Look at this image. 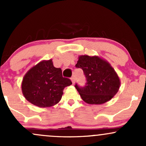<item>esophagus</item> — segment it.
I'll return each mask as SVG.
<instances>
[{"label":"esophagus","instance_id":"34e87169","mask_svg":"<svg viewBox=\"0 0 146 146\" xmlns=\"http://www.w3.org/2000/svg\"><path fill=\"white\" fill-rule=\"evenodd\" d=\"M71 81H72V82H73V84L75 83V76H72L71 77Z\"/></svg>","mask_w":146,"mask_h":146}]
</instances>
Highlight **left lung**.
<instances>
[{"mask_svg": "<svg viewBox=\"0 0 146 146\" xmlns=\"http://www.w3.org/2000/svg\"><path fill=\"white\" fill-rule=\"evenodd\" d=\"M75 67L83 70L86 82L84 86L75 87L82 100L89 104H102L116 95L120 81L109 63L98 56L79 57Z\"/></svg>", "mask_w": 146, "mask_h": 146, "instance_id": "1", "label": "left lung"}]
</instances>
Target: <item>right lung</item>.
<instances>
[{
  "label": "right lung",
  "instance_id": "obj_1",
  "mask_svg": "<svg viewBox=\"0 0 146 146\" xmlns=\"http://www.w3.org/2000/svg\"><path fill=\"white\" fill-rule=\"evenodd\" d=\"M71 84L70 79L62 76L61 68L54 67L49 60L40 62L27 73L22 82V91L30 103L44 108L58 103L64 88Z\"/></svg>",
  "mask_w": 146,
  "mask_h": 146
}]
</instances>
